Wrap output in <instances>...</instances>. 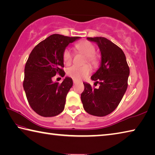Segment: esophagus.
I'll return each mask as SVG.
<instances>
[{
	"label": "esophagus",
	"mask_w": 155,
	"mask_h": 155,
	"mask_svg": "<svg viewBox=\"0 0 155 155\" xmlns=\"http://www.w3.org/2000/svg\"><path fill=\"white\" fill-rule=\"evenodd\" d=\"M73 82H74V84H76L78 81L76 80H74V81H73Z\"/></svg>",
	"instance_id": "1"
}]
</instances>
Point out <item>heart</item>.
<instances>
[{"mask_svg":"<svg viewBox=\"0 0 155 155\" xmlns=\"http://www.w3.org/2000/svg\"><path fill=\"white\" fill-rule=\"evenodd\" d=\"M75 48L78 52L86 57V63L87 62L94 67L98 65V59L95 55L96 49L93 44L87 41H82L77 43ZM63 59L65 65H69L71 63L73 55L69 49H65L64 51ZM90 73H91V69L90 66L87 65L80 68L77 66H72L67 71V74L68 75V76L75 80H80L87 77Z\"/></svg>","mask_w":155,"mask_h":155,"instance_id":"1","label":"heart"}]
</instances>
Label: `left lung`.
I'll use <instances>...</instances> for the list:
<instances>
[{
    "label": "left lung",
    "instance_id": "left-lung-1",
    "mask_svg": "<svg viewBox=\"0 0 155 155\" xmlns=\"http://www.w3.org/2000/svg\"><path fill=\"white\" fill-rule=\"evenodd\" d=\"M96 43L101 51V65L91 76L98 88H92L83 82L84 90L81 100L86 111L92 115L103 117L115 110L120 103L127 87L130 75L126 57L123 51L104 37L87 38Z\"/></svg>",
    "mask_w": 155,
    "mask_h": 155
}]
</instances>
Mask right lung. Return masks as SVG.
<instances>
[{
  "mask_svg": "<svg viewBox=\"0 0 155 155\" xmlns=\"http://www.w3.org/2000/svg\"><path fill=\"white\" fill-rule=\"evenodd\" d=\"M80 37L52 34L32 50L24 70L23 89L31 109L42 117L59 115L65 108L66 96L73 86L71 78L65 77L61 84L52 77L65 76L63 55L70 43Z\"/></svg>",
  "mask_w": 155,
  "mask_h": 155,
  "instance_id": "add662e5",
  "label": "right lung"
}]
</instances>
